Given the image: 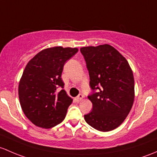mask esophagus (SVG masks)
<instances>
[{"mask_svg":"<svg viewBox=\"0 0 157 157\" xmlns=\"http://www.w3.org/2000/svg\"><path fill=\"white\" fill-rule=\"evenodd\" d=\"M83 98H84L83 95L81 94H78V96L76 97V98H75V99H76L77 101H78V102H79V101H81L82 99H83Z\"/></svg>","mask_w":157,"mask_h":157,"instance_id":"esophagus-1","label":"esophagus"}]
</instances>
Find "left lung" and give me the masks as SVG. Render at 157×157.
Here are the masks:
<instances>
[{"label":"left lung","instance_id":"left-lung-1","mask_svg":"<svg viewBox=\"0 0 157 157\" xmlns=\"http://www.w3.org/2000/svg\"><path fill=\"white\" fill-rule=\"evenodd\" d=\"M89 72L90 86L98 90L88 96L93 109L85 115L87 123L101 132L119 127L135 100L133 72L125 57L109 44L80 49Z\"/></svg>","mask_w":157,"mask_h":157}]
</instances>
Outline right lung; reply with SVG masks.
<instances>
[{
  "label": "right lung",
  "mask_w": 157,
  "mask_h": 157,
  "mask_svg": "<svg viewBox=\"0 0 157 157\" xmlns=\"http://www.w3.org/2000/svg\"><path fill=\"white\" fill-rule=\"evenodd\" d=\"M76 48L53 47L42 50L29 61L19 84V98L24 114L36 126L51 128L63 121L72 99L61 78L65 63L78 52Z\"/></svg>",
  "instance_id": "right-lung-1"
}]
</instances>
